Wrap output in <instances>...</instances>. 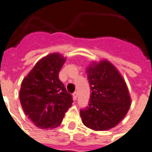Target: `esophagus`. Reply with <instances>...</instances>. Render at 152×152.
<instances>
[{
  "mask_svg": "<svg viewBox=\"0 0 152 152\" xmlns=\"http://www.w3.org/2000/svg\"><path fill=\"white\" fill-rule=\"evenodd\" d=\"M72 96H73V99H74V100H76V99H77V96H78V92H77V91H75Z\"/></svg>",
  "mask_w": 152,
  "mask_h": 152,
  "instance_id": "34e87169",
  "label": "esophagus"
}]
</instances>
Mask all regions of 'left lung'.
<instances>
[{
  "label": "left lung",
  "instance_id": "1",
  "mask_svg": "<svg viewBox=\"0 0 152 152\" xmlns=\"http://www.w3.org/2000/svg\"><path fill=\"white\" fill-rule=\"evenodd\" d=\"M86 72L91 93L88 106L80 111L82 122L94 131H107L115 127L131 106L132 99L126 81L107 60L93 61Z\"/></svg>",
  "mask_w": 152,
  "mask_h": 152
}]
</instances>
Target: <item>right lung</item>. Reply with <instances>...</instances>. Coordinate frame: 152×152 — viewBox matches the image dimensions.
<instances>
[{
  "label": "right lung",
  "instance_id": "right-lung-1",
  "mask_svg": "<svg viewBox=\"0 0 152 152\" xmlns=\"http://www.w3.org/2000/svg\"><path fill=\"white\" fill-rule=\"evenodd\" d=\"M66 58L51 53L41 58L25 77L20 90V102L25 114L41 129L59 126L72 106V95L59 80Z\"/></svg>",
  "mask_w": 152,
  "mask_h": 152
}]
</instances>
